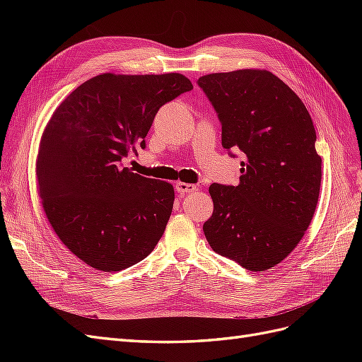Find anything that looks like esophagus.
<instances>
[{"label": "esophagus", "mask_w": 362, "mask_h": 362, "mask_svg": "<svg viewBox=\"0 0 362 362\" xmlns=\"http://www.w3.org/2000/svg\"><path fill=\"white\" fill-rule=\"evenodd\" d=\"M175 189L180 194H185V193H193L196 192V185L194 184H187V182H177Z\"/></svg>", "instance_id": "1"}]
</instances>
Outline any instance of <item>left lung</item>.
<instances>
[{
  "instance_id": "8db88e82",
  "label": "left lung",
  "mask_w": 362,
  "mask_h": 362,
  "mask_svg": "<svg viewBox=\"0 0 362 362\" xmlns=\"http://www.w3.org/2000/svg\"><path fill=\"white\" fill-rule=\"evenodd\" d=\"M198 86L221 120L222 146L231 157L245 156L238 185H210L206 242L246 270H267L298 246L319 201L322 158L313 119L269 71L210 74Z\"/></svg>"
}]
</instances>
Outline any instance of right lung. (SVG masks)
<instances>
[{
  "mask_svg": "<svg viewBox=\"0 0 362 362\" xmlns=\"http://www.w3.org/2000/svg\"><path fill=\"white\" fill-rule=\"evenodd\" d=\"M193 89L181 74L87 80L43 131L36 177L48 221L74 255L103 272L134 266L154 250L173 208V187L120 168L160 107Z\"/></svg>",
  "mask_w": 362,
  "mask_h": 362,
  "instance_id": "right-lung-1",
  "label": "right lung"
}]
</instances>
